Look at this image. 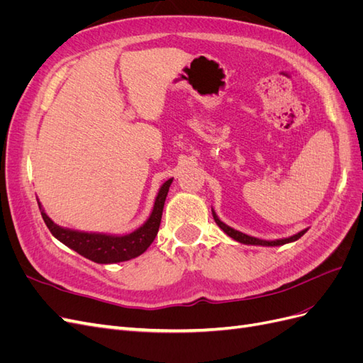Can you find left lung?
Instances as JSON below:
<instances>
[{"label": "left lung", "mask_w": 363, "mask_h": 363, "mask_svg": "<svg viewBox=\"0 0 363 363\" xmlns=\"http://www.w3.org/2000/svg\"><path fill=\"white\" fill-rule=\"evenodd\" d=\"M212 213H213V219H215V223L221 227L224 232L230 236V238H233L235 240H238V242H242V244H248V245H268V247H276V245H283V244H288V242H294V240H296V239H300L306 232H307V228L306 230H301L300 233H296V235H294V236H291V238H284V239H277V240H262V239H257V238H252V236H248V235H244V233H240V232H238V230H235V228H232V227H228V225H225L223 221H219V218L216 216V213L212 211Z\"/></svg>", "instance_id": "8db88e82"}]
</instances>
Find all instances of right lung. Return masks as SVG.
I'll return each mask as SVG.
<instances>
[{
    "mask_svg": "<svg viewBox=\"0 0 363 363\" xmlns=\"http://www.w3.org/2000/svg\"><path fill=\"white\" fill-rule=\"evenodd\" d=\"M171 183H172V179L163 183V186L157 194L155 208H152L148 221L140 228H138L136 232L125 236L82 233V232H74V230L62 228L54 224L47 216V213L42 211L40 203H39V208H40V215L43 218V221H45L52 236H56L60 242L68 245L69 248L79 252V255L96 263L125 262L140 256L157 236L162 212H163V204H164V200H167Z\"/></svg>",
    "mask_w": 363,
    "mask_h": 363,
    "instance_id": "right-lung-1",
    "label": "right lung"
}]
</instances>
